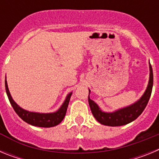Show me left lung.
I'll list each match as a JSON object with an SVG mask.
<instances>
[{"mask_svg":"<svg viewBox=\"0 0 159 159\" xmlns=\"http://www.w3.org/2000/svg\"><path fill=\"white\" fill-rule=\"evenodd\" d=\"M149 70H150V75H149L148 84H147V87L143 95L132 104L124 107L119 108L113 111L107 112L102 111L100 107L97 104L95 101L90 99L89 95L91 90L88 89L89 90L88 102H89V106L92 115L97 121L105 126L119 127V126L128 124L135 120L143 113L145 107H147L150 97H151V92H152L153 70L152 67L150 64V60H149Z\"/></svg>","mask_w":159,"mask_h":159,"instance_id":"8db88e82","label":"left lung"}]
</instances>
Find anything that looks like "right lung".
I'll return each instance as SVG.
<instances>
[{"instance_id": "right-lung-1", "label": "right lung", "mask_w": 159, "mask_h": 159, "mask_svg": "<svg viewBox=\"0 0 159 159\" xmlns=\"http://www.w3.org/2000/svg\"><path fill=\"white\" fill-rule=\"evenodd\" d=\"M5 91L8 95V100L10 102L11 105L13 107L14 111H16L19 117L23 119L25 123H29L32 126L39 127H52L55 126H57L60 124L62 120L64 119V116L66 115L67 106L69 103L70 99L72 95V92H70L67 95L62 105L59 107L58 110L53 112H48V113H42V112H36L27 111L20 107L12 99L10 92L8 90V83L6 80V76H5Z\"/></svg>"}]
</instances>
